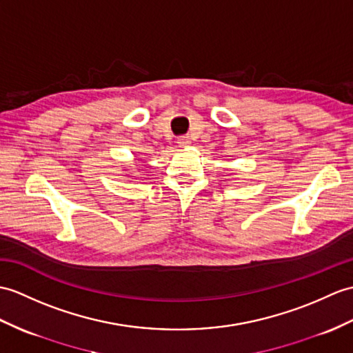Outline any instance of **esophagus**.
Segmentation results:
<instances>
[{"label":"esophagus","instance_id":"1","mask_svg":"<svg viewBox=\"0 0 353 353\" xmlns=\"http://www.w3.org/2000/svg\"><path fill=\"white\" fill-rule=\"evenodd\" d=\"M177 144L180 145V147H188L191 144V138L188 137V135H182V137H179V139H177Z\"/></svg>","mask_w":353,"mask_h":353}]
</instances>
